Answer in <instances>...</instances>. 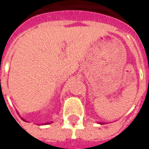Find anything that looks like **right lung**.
<instances>
[{
	"instance_id": "right-lung-1",
	"label": "right lung",
	"mask_w": 149,
	"mask_h": 149,
	"mask_svg": "<svg viewBox=\"0 0 149 149\" xmlns=\"http://www.w3.org/2000/svg\"><path fill=\"white\" fill-rule=\"evenodd\" d=\"M22 120H24V119H23V118H22ZM49 124H50V123H45V124H44V125H49Z\"/></svg>"
}]
</instances>
